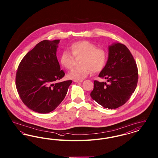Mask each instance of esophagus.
Masks as SVG:
<instances>
[{
    "label": "esophagus",
    "instance_id": "obj_1",
    "mask_svg": "<svg viewBox=\"0 0 158 158\" xmlns=\"http://www.w3.org/2000/svg\"><path fill=\"white\" fill-rule=\"evenodd\" d=\"M73 81H74L76 83L82 82L83 80H79V81H78V80H74Z\"/></svg>",
    "mask_w": 158,
    "mask_h": 158
}]
</instances>
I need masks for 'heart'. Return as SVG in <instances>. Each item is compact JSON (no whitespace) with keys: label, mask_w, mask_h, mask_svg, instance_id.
<instances>
[{"label":"heart","mask_w":158,"mask_h":158,"mask_svg":"<svg viewBox=\"0 0 158 158\" xmlns=\"http://www.w3.org/2000/svg\"><path fill=\"white\" fill-rule=\"evenodd\" d=\"M70 49L74 57H82V59L80 61L81 66L74 69L68 73L69 79L82 80L92 72L98 73L105 67L107 61L106 52L89 41H76L71 44ZM68 51L63 52L60 57L61 64L67 69H71L74 66L75 58Z\"/></svg>","instance_id":"b5f03b06"}]
</instances>
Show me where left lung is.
I'll use <instances>...</instances> for the list:
<instances>
[{
  "label": "left lung",
  "mask_w": 158,
  "mask_h": 158,
  "mask_svg": "<svg viewBox=\"0 0 158 158\" xmlns=\"http://www.w3.org/2000/svg\"><path fill=\"white\" fill-rule=\"evenodd\" d=\"M108 59L99 77L108 82L94 81L90 97L99 105L115 109L124 105L135 92L138 82V69L127 47L121 43L109 46Z\"/></svg>",
  "instance_id": "1"
}]
</instances>
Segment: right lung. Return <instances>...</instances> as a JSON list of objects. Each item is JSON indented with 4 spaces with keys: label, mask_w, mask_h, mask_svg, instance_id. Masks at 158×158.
Instances as JSON below:
<instances>
[{
    "label": "right lung",
    "mask_w": 158,
    "mask_h": 158,
    "mask_svg": "<svg viewBox=\"0 0 158 158\" xmlns=\"http://www.w3.org/2000/svg\"><path fill=\"white\" fill-rule=\"evenodd\" d=\"M60 40H43L20 62L15 83L23 103L41 114L54 110L65 98L71 80L57 82L65 75L60 70L56 52Z\"/></svg>",
    "instance_id": "obj_1"
}]
</instances>
